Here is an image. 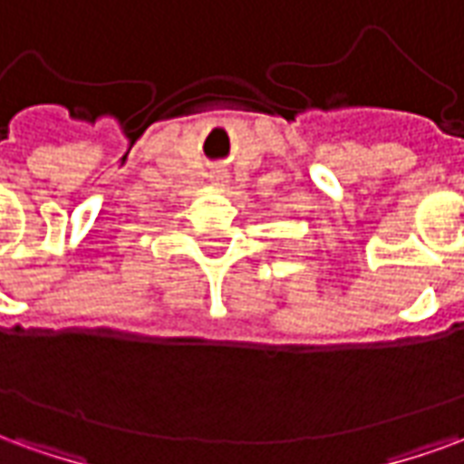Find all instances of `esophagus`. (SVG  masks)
Returning a JSON list of instances; mask_svg holds the SVG:
<instances>
[{
	"label": "esophagus",
	"mask_w": 464,
	"mask_h": 464,
	"mask_svg": "<svg viewBox=\"0 0 464 464\" xmlns=\"http://www.w3.org/2000/svg\"><path fill=\"white\" fill-rule=\"evenodd\" d=\"M228 181H231V179H228V173L226 171L213 173V183H216V186H228Z\"/></svg>",
	"instance_id": "34e87169"
}]
</instances>
